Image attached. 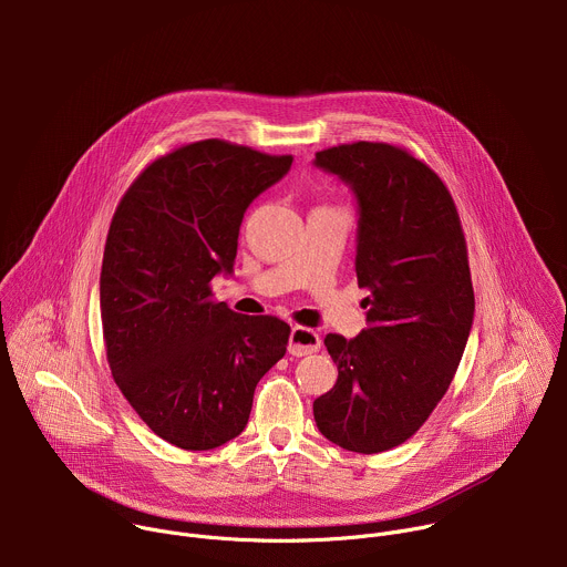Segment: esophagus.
<instances>
[{
  "instance_id": "obj_1",
  "label": "esophagus",
  "mask_w": 567,
  "mask_h": 567,
  "mask_svg": "<svg viewBox=\"0 0 567 567\" xmlns=\"http://www.w3.org/2000/svg\"><path fill=\"white\" fill-rule=\"evenodd\" d=\"M320 350V337L311 328L296 326L289 337V354L291 357H307Z\"/></svg>"
}]
</instances>
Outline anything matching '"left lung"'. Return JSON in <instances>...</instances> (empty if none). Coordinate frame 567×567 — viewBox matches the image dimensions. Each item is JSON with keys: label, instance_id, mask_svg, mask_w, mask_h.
I'll use <instances>...</instances> for the list:
<instances>
[{"label": "left lung", "instance_id": "left-lung-1", "mask_svg": "<svg viewBox=\"0 0 567 567\" xmlns=\"http://www.w3.org/2000/svg\"><path fill=\"white\" fill-rule=\"evenodd\" d=\"M313 164L357 195V280L370 291L368 328L326 337L339 379L313 420L341 449L381 453L422 429L464 354L475 309L466 239L449 188L406 147L343 143Z\"/></svg>", "mask_w": 567, "mask_h": 567}]
</instances>
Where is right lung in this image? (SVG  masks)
<instances>
[{
    "label": "right lung",
    "mask_w": 567,
    "mask_h": 567,
    "mask_svg": "<svg viewBox=\"0 0 567 567\" xmlns=\"http://www.w3.org/2000/svg\"><path fill=\"white\" fill-rule=\"evenodd\" d=\"M291 154L206 138L154 158L110 224L101 320L112 377L154 435L208 451L245 431L258 381L285 357L291 328L213 298L230 274L239 224L280 182Z\"/></svg>",
    "instance_id": "add662e5"
}]
</instances>
